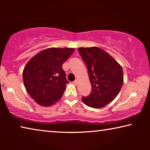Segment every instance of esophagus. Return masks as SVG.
Instances as JSON below:
<instances>
[{
	"label": "esophagus",
	"mask_w": 150,
	"mask_h": 150,
	"mask_svg": "<svg viewBox=\"0 0 150 150\" xmlns=\"http://www.w3.org/2000/svg\"><path fill=\"white\" fill-rule=\"evenodd\" d=\"M77 83H78V81H77V80H75V81L73 82V84H74V85H76Z\"/></svg>",
	"instance_id": "1"
}]
</instances>
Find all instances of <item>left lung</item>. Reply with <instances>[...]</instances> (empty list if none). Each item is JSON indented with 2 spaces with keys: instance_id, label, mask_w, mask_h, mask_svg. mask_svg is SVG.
I'll use <instances>...</instances> for the list:
<instances>
[{
  "instance_id": "1",
  "label": "left lung",
  "mask_w": 150,
  "mask_h": 150,
  "mask_svg": "<svg viewBox=\"0 0 150 150\" xmlns=\"http://www.w3.org/2000/svg\"><path fill=\"white\" fill-rule=\"evenodd\" d=\"M79 52L87 65L91 92L83 97V103L99 108L109 104L117 97L124 83L121 65L106 51L98 47L79 48Z\"/></svg>"
}]
</instances>
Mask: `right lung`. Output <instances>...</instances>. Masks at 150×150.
<instances>
[{
    "instance_id": "right-lung-1",
    "label": "right lung",
    "mask_w": 150,
    "mask_h": 150,
    "mask_svg": "<svg viewBox=\"0 0 150 150\" xmlns=\"http://www.w3.org/2000/svg\"><path fill=\"white\" fill-rule=\"evenodd\" d=\"M71 48H50L35 55L23 70L24 87L36 103L50 106L62 97L68 81L62 65L74 52Z\"/></svg>"
}]
</instances>
